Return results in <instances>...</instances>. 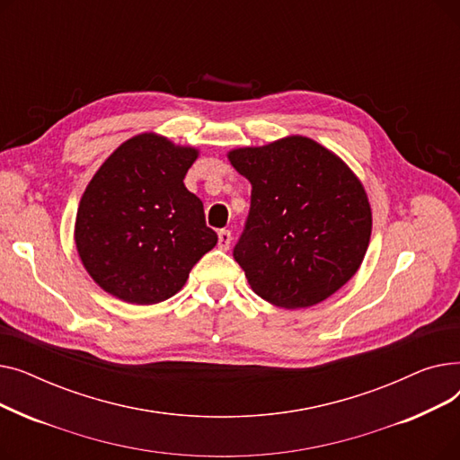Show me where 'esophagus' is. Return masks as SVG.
<instances>
[{"label":"esophagus","instance_id":"34e87169","mask_svg":"<svg viewBox=\"0 0 460 460\" xmlns=\"http://www.w3.org/2000/svg\"><path fill=\"white\" fill-rule=\"evenodd\" d=\"M231 231L227 229H222L220 233H217V246H220V250H229L231 246Z\"/></svg>","mask_w":460,"mask_h":460}]
</instances>
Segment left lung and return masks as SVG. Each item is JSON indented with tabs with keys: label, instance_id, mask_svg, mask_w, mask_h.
<instances>
[{
	"label": "left lung",
	"instance_id": "8db88e82",
	"mask_svg": "<svg viewBox=\"0 0 460 460\" xmlns=\"http://www.w3.org/2000/svg\"><path fill=\"white\" fill-rule=\"evenodd\" d=\"M252 182L233 248L253 293L285 309L315 305L359 269L371 238L366 190L333 153L293 136L229 153Z\"/></svg>",
	"mask_w": 460,
	"mask_h": 460
}]
</instances>
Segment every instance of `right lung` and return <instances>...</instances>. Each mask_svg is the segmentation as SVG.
Returning <instances> with one entry per match:
<instances>
[{
	"label": "right lung",
	"mask_w": 460,
	"mask_h": 460,
	"mask_svg": "<svg viewBox=\"0 0 460 460\" xmlns=\"http://www.w3.org/2000/svg\"><path fill=\"white\" fill-rule=\"evenodd\" d=\"M198 158L155 134H139L101 165L76 214V248L106 293L149 305L172 298L217 234L184 177Z\"/></svg>",
	"instance_id": "1"
}]
</instances>
